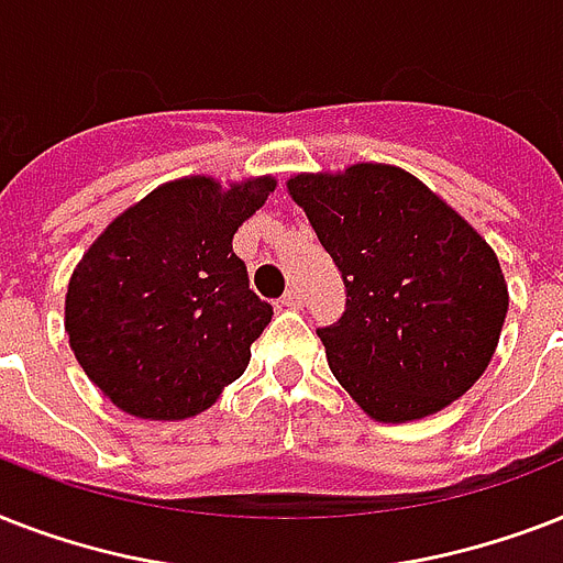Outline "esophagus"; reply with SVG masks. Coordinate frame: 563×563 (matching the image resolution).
<instances>
[{"label": "esophagus", "mask_w": 563, "mask_h": 563, "mask_svg": "<svg viewBox=\"0 0 563 563\" xmlns=\"http://www.w3.org/2000/svg\"><path fill=\"white\" fill-rule=\"evenodd\" d=\"M280 303H283V307H289V309H300V307H303V295H300V289H289L280 298Z\"/></svg>", "instance_id": "obj_1"}]
</instances>
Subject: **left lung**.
<instances>
[{
    "instance_id": "8db88e82",
    "label": "left lung",
    "mask_w": 563,
    "mask_h": 563,
    "mask_svg": "<svg viewBox=\"0 0 563 563\" xmlns=\"http://www.w3.org/2000/svg\"><path fill=\"white\" fill-rule=\"evenodd\" d=\"M344 280L318 330L342 388L383 423L435 415L497 351L508 286L497 254L415 175L356 163L286 184Z\"/></svg>"
}]
</instances>
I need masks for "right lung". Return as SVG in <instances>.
<instances>
[{
  "mask_svg": "<svg viewBox=\"0 0 563 563\" xmlns=\"http://www.w3.org/2000/svg\"><path fill=\"white\" fill-rule=\"evenodd\" d=\"M274 187L268 175L228 189L203 175L163 184L110 221L75 265L69 347L113 406L184 420L245 374L274 309L247 286L233 233Z\"/></svg>",
  "mask_w": 563,
  "mask_h": 563,
  "instance_id": "1",
  "label": "right lung"
}]
</instances>
